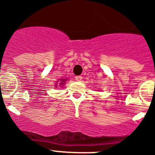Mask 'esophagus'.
<instances>
[{"label": "esophagus", "instance_id": "1", "mask_svg": "<svg viewBox=\"0 0 155 155\" xmlns=\"http://www.w3.org/2000/svg\"><path fill=\"white\" fill-rule=\"evenodd\" d=\"M82 78L83 77L81 75H77V76H75V79L76 81H81V80H82Z\"/></svg>", "mask_w": 155, "mask_h": 155}]
</instances>
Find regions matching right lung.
I'll list each match as a JSON object with an SVG mask.
<instances>
[{
  "mask_svg": "<svg viewBox=\"0 0 155 155\" xmlns=\"http://www.w3.org/2000/svg\"><path fill=\"white\" fill-rule=\"evenodd\" d=\"M65 81H66V79H61L60 82H59V86H60V85H62V86H63V85L64 84ZM55 86H57V85H55Z\"/></svg>",
  "mask_w": 155,
  "mask_h": 155,
  "instance_id": "add662e5",
  "label": "right lung"
}]
</instances>
